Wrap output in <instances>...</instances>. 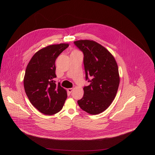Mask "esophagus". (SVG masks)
<instances>
[{
    "instance_id": "34e87169",
    "label": "esophagus",
    "mask_w": 155,
    "mask_h": 155,
    "mask_svg": "<svg viewBox=\"0 0 155 155\" xmlns=\"http://www.w3.org/2000/svg\"><path fill=\"white\" fill-rule=\"evenodd\" d=\"M73 88L67 89V91H68V92L69 93H71V92L73 91Z\"/></svg>"
}]
</instances>
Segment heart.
<instances>
[{"label": "heart", "instance_id": "b5f03b06", "mask_svg": "<svg viewBox=\"0 0 155 155\" xmlns=\"http://www.w3.org/2000/svg\"><path fill=\"white\" fill-rule=\"evenodd\" d=\"M77 51H76V50H74L73 52H77Z\"/></svg>", "mask_w": 155, "mask_h": 155}]
</instances>
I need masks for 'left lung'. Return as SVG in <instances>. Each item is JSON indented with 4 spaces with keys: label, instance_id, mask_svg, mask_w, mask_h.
<instances>
[{
    "label": "left lung",
    "instance_id": "left-lung-1",
    "mask_svg": "<svg viewBox=\"0 0 155 155\" xmlns=\"http://www.w3.org/2000/svg\"><path fill=\"white\" fill-rule=\"evenodd\" d=\"M74 44L84 53L86 79H91L78 103L89 114H98L110 106L116 95L120 82L117 63L110 52L95 41L79 40Z\"/></svg>",
    "mask_w": 155,
    "mask_h": 155
}]
</instances>
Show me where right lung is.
I'll use <instances>...</instances> for the list:
<instances>
[{"label":"right lung","instance_id":"add662e5","mask_svg":"<svg viewBox=\"0 0 155 155\" xmlns=\"http://www.w3.org/2000/svg\"><path fill=\"white\" fill-rule=\"evenodd\" d=\"M68 44L48 45L36 52L26 67L24 77L25 94L32 105L41 113L52 115L63 109L67 91L56 85L54 79L58 55L68 46Z\"/></svg>","mask_w":155,"mask_h":155}]
</instances>
